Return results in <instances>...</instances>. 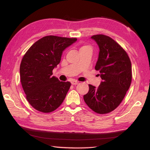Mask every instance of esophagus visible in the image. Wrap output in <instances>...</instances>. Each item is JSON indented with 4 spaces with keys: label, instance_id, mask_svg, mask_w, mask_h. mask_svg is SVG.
<instances>
[{
    "label": "esophagus",
    "instance_id": "obj_1",
    "mask_svg": "<svg viewBox=\"0 0 150 150\" xmlns=\"http://www.w3.org/2000/svg\"><path fill=\"white\" fill-rule=\"evenodd\" d=\"M71 83L72 85H77V84H78L79 82L77 81H72Z\"/></svg>",
    "mask_w": 150,
    "mask_h": 150
}]
</instances>
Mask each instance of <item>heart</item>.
<instances>
[{
    "label": "heart",
    "mask_w": 150,
    "mask_h": 150,
    "mask_svg": "<svg viewBox=\"0 0 150 150\" xmlns=\"http://www.w3.org/2000/svg\"><path fill=\"white\" fill-rule=\"evenodd\" d=\"M86 47H88V46H83V47H82L81 48V50H82V49H84V48H86Z\"/></svg>",
    "instance_id": "1"
}]
</instances>
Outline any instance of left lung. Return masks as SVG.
Listing matches in <instances>:
<instances>
[{
  "label": "left lung",
  "instance_id": "8db88e82",
  "mask_svg": "<svg viewBox=\"0 0 150 150\" xmlns=\"http://www.w3.org/2000/svg\"><path fill=\"white\" fill-rule=\"evenodd\" d=\"M99 47L95 69L99 71L102 81L96 88L89 84L84 100L89 108L99 114L117 108L125 97L132 82V64L125 51L110 37L92 36Z\"/></svg>",
  "mask_w": 150,
  "mask_h": 150
}]
</instances>
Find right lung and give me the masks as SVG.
I'll use <instances>...</instances> for the list:
<instances>
[{
	"label": "right lung",
	"instance_id": "1",
	"mask_svg": "<svg viewBox=\"0 0 150 150\" xmlns=\"http://www.w3.org/2000/svg\"><path fill=\"white\" fill-rule=\"evenodd\" d=\"M75 38L50 35L37 40L27 51L20 66V77L26 98L35 109L50 113L59 108L71 86L52 76L62 52Z\"/></svg>",
	"mask_w": 150,
	"mask_h": 150
}]
</instances>
